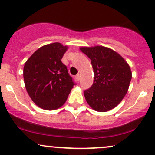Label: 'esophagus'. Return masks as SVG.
<instances>
[{"label":"esophagus","mask_w":155,"mask_h":155,"mask_svg":"<svg viewBox=\"0 0 155 155\" xmlns=\"http://www.w3.org/2000/svg\"><path fill=\"white\" fill-rule=\"evenodd\" d=\"M76 79H77V81L80 80V75H79V74L76 75Z\"/></svg>","instance_id":"1"}]
</instances>
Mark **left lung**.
Instances as JSON below:
<instances>
[{
    "instance_id": "left-lung-1",
    "label": "left lung",
    "mask_w": 155,
    "mask_h": 155,
    "mask_svg": "<svg viewBox=\"0 0 155 155\" xmlns=\"http://www.w3.org/2000/svg\"><path fill=\"white\" fill-rule=\"evenodd\" d=\"M81 51L91 61L94 82L84 91L88 105L97 112H107L122 101L132 78L130 68L124 59L104 46L82 47Z\"/></svg>"
}]
</instances>
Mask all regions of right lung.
I'll use <instances>...</instances> for the list:
<instances>
[{
    "label": "right lung",
    "instance_id": "1",
    "mask_svg": "<svg viewBox=\"0 0 155 155\" xmlns=\"http://www.w3.org/2000/svg\"><path fill=\"white\" fill-rule=\"evenodd\" d=\"M67 46L51 43L37 49L25 64V85L34 104L54 110L66 102L76 82L61 61Z\"/></svg>",
    "mask_w": 155,
    "mask_h": 155
}]
</instances>
